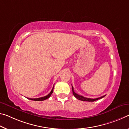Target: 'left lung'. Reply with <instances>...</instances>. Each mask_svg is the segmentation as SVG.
Here are the masks:
<instances>
[{
  "instance_id": "left-lung-1",
  "label": "left lung",
  "mask_w": 129,
  "mask_h": 129,
  "mask_svg": "<svg viewBox=\"0 0 129 129\" xmlns=\"http://www.w3.org/2000/svg\"><path fill=\"white\" fill-rule=\"evenodd\" d=\"M72 92L73 95L75 96V97L76 98H77V99L80 100V101H86V102H94V101H97V100L99 99H101V98H103V97H105L106 95H104L103 96H101L100 98H95V99H91V98H85L83 96H81V95H79L78 94H77L75 92L74 90H73V87L72 85Z\"/></svg>"
}]
</instances>
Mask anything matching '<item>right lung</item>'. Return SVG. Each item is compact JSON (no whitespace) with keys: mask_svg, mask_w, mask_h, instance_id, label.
I'll use <instances>...</instances> for the list:
<instances>
[{"mask_svg":"<svg viewBox=\"0 0 129 129\" xmlns=\"http://www.w3.org/2000/svg\"><path fill=\"white\" fill-rule=\"evenodd\" d=\"M53 88H54V87H53V88L52 89V91H50V92L48 94V95H47L46 96H45L44 97H41V98H34V99H31V98H27V99H30V100H32V101H44V100H46L47 99H48L49 98L51 95H52V93H53Z\"/></svg>","mask_w":129,"mask_h":129,"instance_id":"1","label":"right lung"}]
</instances>
